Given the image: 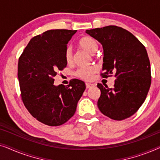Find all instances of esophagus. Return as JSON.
Segmentation results:
<instances>
[{
    "instance_id": "esophagus-1",
    "label": "esophagus",
    "mask_w": 160,
    "mask_h": 160,
    "mask_svg": "<svg viewBox=\"0 0 160 160\" xmlns=\"http://www.w3.org/2000/svg\"><path fill=\"white\" fill-rule=\"evenodd\" d=\"M94 87V84H91V83H86L87 89L91 88V87Z\"/></svg>"
}]
</instances>
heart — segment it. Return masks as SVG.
Listing matches in <instances>:
<instances>
[{
  "instance_id": "obj_1",
  "label": "heart",
  "mask_w": 160,
  "mask_h": 160,
  "mask_svg": "<svg viewBox=\"0 0 160 160\" xmlns=\"http://www.w3.org/2000/svg\"><path fill=\"white\" fill-rule=\"evenodd\" d=\"M79 46L83 50L91 54H94L97 52L98 44L97 41L91 36H84L80 39ZM65 59L68 64L73 62V49L71 47H68L65 51ZM98 69L95 66L83 67L76 70L75 75L79 78L84 80H89L92 77L93 74L97 72Z\"/></svg>"
}]
</instances>
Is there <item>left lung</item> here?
<instances>
[{
  "mask_svg": "<svg viewBox=\"0 0 160 160\" xmlns=\"http://www.w3.org/2000/svg\"><path fill=\"white\" fill-rule=\"evenodd\" d=\"M103 48L102 78L114 76L113 88L98 83V106L102 114L121 121L134 114L143 103L152 82L150 62L143 43L121 27L87 30Z\"/></svg>",
  "mask_w": 160,
  "mask_h": 160,
  "instance_id": "obj_1",
  "label": "left lung"
}]
</instances>
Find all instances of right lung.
Returning <instances> with one entry per match:
<instances>
[{"label":"right lung","instance_id":"add662e5","mask_svg":"<svg viewBox=\"0 0 160 160\" xmlns=\"http://www.w3.org/2000/svg\"><path fill=\"white\" fill-rule=\"evenodd\" d=\"M76 31L50 30L34 36L19 58L22 100L30 114L47 125L60 126L68 121L86 88L76 78L66 86L54 85L58 71L66 67L65 51Z\"/></svg>","mask_w":160,"mask_h":160}]
</instances>
